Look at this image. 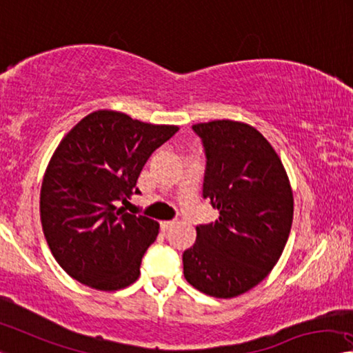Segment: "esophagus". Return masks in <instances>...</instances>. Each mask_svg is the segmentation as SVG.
<instances>
[{"label": "esophagus", "instance_id": "esophagus-1", "mask_svg": "<svg viewBox=\"0 0 353 353\" xmlns=\"http://www.w3.org/2000/svg\"><path fill=\"white\" fill-rule=\"evenodd\" d=\"M174 226V221H161L160 223V229L163 232H166V231H170V229Z\"/></svg>", "mask_w": 353, "mask_h": 353}]
</instances>
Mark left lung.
<instances>
[{"label":"left lung","mask_w":353,"mask_h":353,"mask_svg":"<svg viewBox=\"0 0 353 353\" xmlns=\"http://www.w3.org/2000/svg\"><path fill=\"white\" fill-rule=\"evenodd\" d=\"M203 139V198L220 216L196 226L183 251V276L201 292L232 299L264 279L281 256L294 218L286 170L254 127L237 121L194 124Z\"/></svg>","instance_id":"8db88e82"}]
</instances>
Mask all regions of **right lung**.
Returning a JSON list of instances; mask_svg holds the SVG:
<instances>
[{"instance_id": "1", "label": "right lung", "mask_w": 353, "mask_h": 353, "mask_svg": "<svg viewBox=\"0 0 353 353\" xmlns=\"http://www.w3.org/2000/svg\"><path fill=\"white\" fill-rule=\"evenodd\" d=\"M177 130L99 110L56 148L42 181L41 221L56 262L77 281L108 292L137 281L159 223L121 204L139 193L144 163Z\"/></svg>"}]
</instances>
